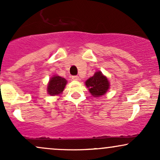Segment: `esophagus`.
Listing matches in <instances>:
<instances>
[{"instance_id": "1", "label": "esophagus", "mask_w": 160, "mask_h": 160, "mask_svg": "<svg viewBox=\"0 0 160 160\" xmlns=\"http://www.w3.org/2000/svg\"><path fill=\"white\" fill-rule=\"evenodd\" d=\"M72 80H75V81H78V80H80V78H79L78 76H73L72 77Z\"/></svg>"}]
</instances>
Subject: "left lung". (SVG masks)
I'll return each mask as SVG.
<instances>
[{"label": "left lung", "mask_w": 160, "mask_h": 160, "mask_svg": "<svg viewBox=\"0 0 160 160\" xmlns=\"http://www.w3.org/2000/svg\"><path fill=\"white\" fill-rule=\"evenodd\" d=\"M85 83L91 95L95 98L105 95L110 89L109 80L100 71H96L92 78L86 80Z\"/></svg>", "instance_id": "obj_1"}]
</instances>
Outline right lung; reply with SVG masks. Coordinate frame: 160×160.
<instances>
[{
  "mask_svg": "<svg viewBox=\"0 0 160 160\" xmlns=\"http://www.w3.org/2000/svg\"><path fill=\"white\" fill-rule=\"evenodd\" d=\"M68 81L58 75H53L47 84V93L51 96L60 95L63 92Z\"/></svg>",
  "mask_w": 160,
  "mask_h": 160,
  "instance_id": "1",
  "label": "right lung"
}]
</instances>
